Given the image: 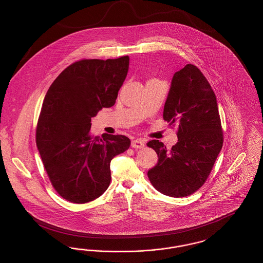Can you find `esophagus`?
I'll return each instance as SVG.
<instances>
[{"label":"esophagus","instance_id":"1","mask_svg":"<svg viewBox=\"0 0 263 263\" xmlns=\"http://www.w3.org/2000/svg\"><path fill=\"white\" fill-rule=\"evenodd\" d=\"M131 147L134 148V149H142V148H144V141L141 140V139L134 140L131 143Z\"/></svg>","mask_w":263,"mask_h":263}]
</instances>
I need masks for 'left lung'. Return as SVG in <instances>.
<instances>
[{
    "label": "left lung",
    "instance_id": "1",
    "mask_svg": "<svg viewBox=\"0 0 263 263\" xmlns=\"http://www.w3.org/2000/svg\"><path fill=\"white\" fill-rule=\"evenodd\" d=\"M163 119L178 127V140L171 150L159 140L148 142L147 146L159 158L148 176L161 193L184 197L204 184L223 146L217 99L196 66L187 64L175 72L164 102Z\"/></svg>",
    "mask_w": 263,
    "mask_h": 263
}]
</instances>
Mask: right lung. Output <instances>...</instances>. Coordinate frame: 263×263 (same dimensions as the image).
Here are the masks:
<instances>
[{
    "mask_svg": "<svg viewBox=\"0 0 263 263\" xmlns=\"http://www.w3.org/2000/svg\"><path fill=\"white\" fill-rule=\"evenodd\" d=\"M128 69V56L82 60L67 67L47 90L36 145L53 187L66 200L99 198L110 183L111 160L130 147L123 135H89L91 117L114 105Z\"/></svg>",
    "mask_w": 263,
    "mask_h": 263,
    "instance_id": "right-lung-1",
    "label": "right lung"
}]
</instances>
